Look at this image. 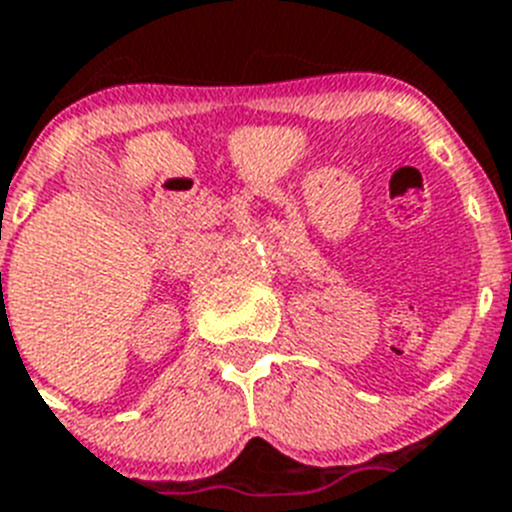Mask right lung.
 <instances>
[{
  "instance_id": "1",
  "label": "right lung",
  "mask_w": 512,
  "mask_h": 512,
  "mask_svg": "<svg viewBox=\"0 0 512 512\" xmlns=\"http://www.w3.org/2000/svg\"><path fill=\"white\" fill-rule=\"evenodd\" d=\"M0 278H2V276H0Z\"/></svg>"
}]
</instances>
